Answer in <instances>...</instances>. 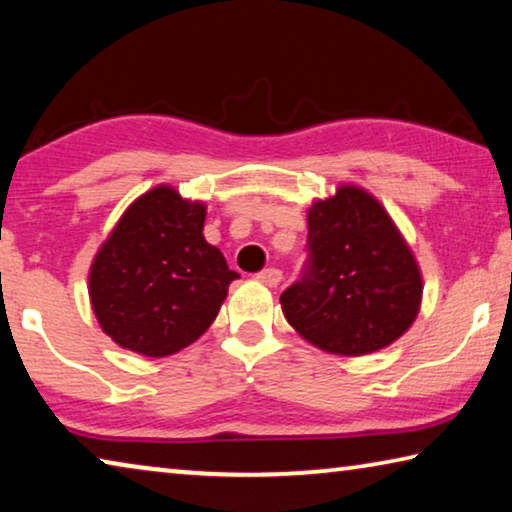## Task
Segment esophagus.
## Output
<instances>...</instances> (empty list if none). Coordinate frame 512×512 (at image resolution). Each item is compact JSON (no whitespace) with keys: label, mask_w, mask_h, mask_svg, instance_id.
<instances>
[{"label":"esophagus","mask_w":512,"mask_h":512,"mask_svg":"<svg viewBox=\"0 0 512 512\" xmlns=\"http://www.w3.org/2000/svg\"><path fill=\"white\" fill-rule=\"evenodd\" d=\"M256 279L263 281L265 286L274 288V286H279V283H281V270H277V267H267V270H261L256 274Z\"/></svg>","instance_id":"1"}]
</instances>
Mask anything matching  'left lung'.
Instances as JSON below:
<instances>
[{
	"mask_svg": "<svg viewBox=\"0 0 512 512\" xmlns=\"http://www.w3.org/2000/svg\"><path fill=\"white\" fill-rule=\"evenodd\" d=\"M421 290L419 267L391 217L350 185L313 203L302 274L283 290L281 304L306 341L357 357L407 332Z\"/></svg>",
	"mask_w": 512,
	"mask_h": 512,
	"instance_id": "left-lung-1",
	"label": "left lung"
}]
</instances>
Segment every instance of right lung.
Returning <instances> with one entry per match:
<instances>
[{
  "mask_svg": "<svg viewBox=\"0 0 512 512\" xmlns=\"http://www.w3.org/2000/svg\"><path fill=\"white\" fill-rule=\"evenodd\" d=\"M206 208L155 187L125 210L91 265L89 295L102 332L121 348L167 357L217 318L238 272L203 240Z\"/></svg>",
  "mask_w": 512,
  "mask_h": 512,
  "instance_id": "obj_1",
  "label": "right lung"
}]
</instances>
